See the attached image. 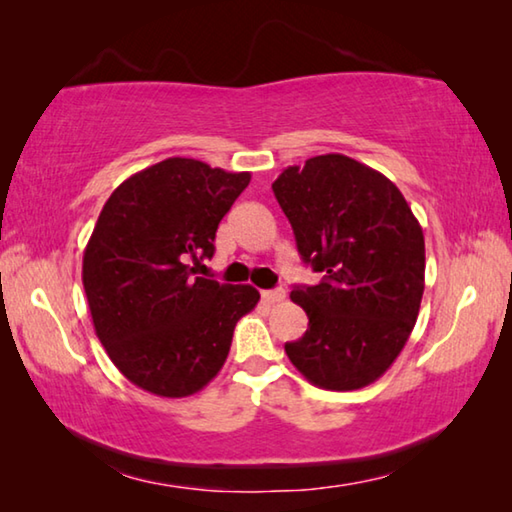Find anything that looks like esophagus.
<instances>
[{
    "instance_id": "obj_1",
    "label": "esophagus",
    "mask_w": 512,
    "mask_h": 512,
    "mask_svg": "<svg viewBox=\"0 0 512 512\" xmlns=\"http://www.w3.org/2000/svg\"><path fill=\"white\" fill-rule=\"evenodd\" d=\"M262 298L266 300V302H282L284 298H287V293H284L282 289H273V291H262Z\"/></svg>"
}]
</instances>
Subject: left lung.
<instances>
[{
    "mask_svg": "<svg viewBox=\"0 0 512 512\" xmlns=\"http://www.w3.org/2000/svg\"><path fill=\"white\" fill-rule=\"evenodd\" d=\"M273 194L298 253L323 273L293 287L307 311L305 336L284 352L325 391H357L400 357L424 293V235L409 203L384 173L341 153L287 167Z\"/></svg>",
    "mask_w": 512,
    "mask_h": 512,
    "instance_id": "8db88e82",
    "label": "left lung"
}]
</instances>
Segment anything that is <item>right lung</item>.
Masks as SVG:
<instances>
[{
  "instance_id": "right-lung-1",
  "label": "right lung",
  "mask_w": 512,
  "mask_h": 512,
  "mask_svg": "<svg viewBox=\"0 0 512 512\" xmlns=\"http://www.w3.org/2000/svg\"><path fill=\"white\" fill-rule=\"evenodd\" d=\"M250 173L167 158L126 178L103 205L83 253L94 332L131 384L160 397L205 388L228 359L259 291L196 277L216 228Z\"/></svg>"
}]
</instances>
